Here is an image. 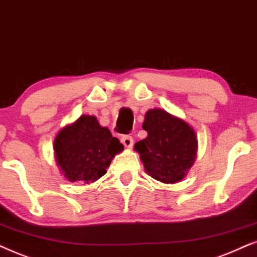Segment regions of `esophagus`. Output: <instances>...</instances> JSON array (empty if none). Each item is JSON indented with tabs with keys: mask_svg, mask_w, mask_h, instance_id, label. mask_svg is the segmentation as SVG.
<instances>
[{
	"mask_svg": "<svg viewBox=\"0 0 257 257\" xmlns=\"http://www.w3.org/2000/svg\"><path fill=\"white\" fill-rule=\"evenodd\" d=\"M121 142L123 143V146H124L125 148H132L133 143H134V141H133V138H132V136H129V135L122 136Z\"/></svg>",
	"mask_w": 257,
	"mask_h": 257,
	"instance_id": "1",
	"label": "esophagus"
}]
</instances>
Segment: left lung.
I'll return each instance as SVG.
<instances>
[{
  "label": "left lung",
  "mask_w": 257,
  "mask_h": 257,
  "mask_svg": "<svg viewBox=\"0 0 257 257\" xmlns=\"http://www.w3.org/2000/svg\"><path fill=\"white\" fill-rule=\"evenodd\" d=\"M142 128L148 136L134 146L149 176L163 183L183 180L197 154V136L184 119L164 109H149Z\"/></svg>",
  "instance_id": "left-lung-1"
}]
</instances>
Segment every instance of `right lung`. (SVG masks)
Wrapping results in <instances>:
<instances>
[{
    "label": "right lung",
    "instance_id": "right-lung-1",
    "mask_svg": "<svg viewBox=\"0 0 257 257\" xmlns=\"http://www.w3.org/2000/svg\"><path fill=\"white\" fill-rule=\"evenodd\" d=\"M122 150V143L91 115H82L63 126L54 141L55 160L69 182L89 184L97 181Z\"/></svg>",
    "mask_w": 257,
    "mask_h": 257
}]
</instances>
